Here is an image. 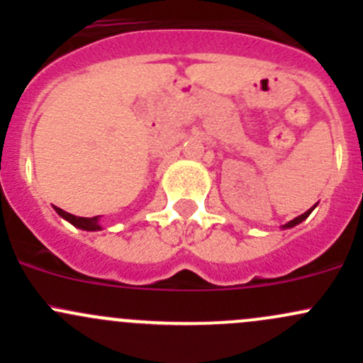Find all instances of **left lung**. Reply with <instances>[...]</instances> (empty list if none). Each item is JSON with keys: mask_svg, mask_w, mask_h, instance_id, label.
I'll list each match as a JSON object with an SVG mask.
<instances>
[{"mask_svg": "<svg viewBox=\"0 0 363 363\" xmlns=\"http://www.w3.org/2000/svg\"><path fill=\"white\" fill-rule=\"evenodd\" d=\"M316 205H318V203H314V205H313V207H311V208H309V211H306V212H303V214L296 216V218H295V219H291V221H288V223H286V225H283V230H286V228H294V226H296V225H300V223H302V221H303V219H307V218H309V214H311V212H313V211H314V208H316Z\"/></svg>", "mask_w": 363, "mask_h": 363, "instance_id": "left-lung-1", "label": "left lung"}]
</instances>
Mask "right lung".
<instances>
[{"label": "right lung", "instance_id": "1", "mask_svg": "<svg viewBox=\"0 0 363 363\" xmlns=\"http://www.w3.org/2000/svg\"><path fill=\"white\" fill-rule=\"evenodd\" d=\"M54 211H56L61 218L67 219L68 223H72L75 228L86 230V232H98V230H101L100 216H94V218H79V216L69 214V212L63 211V208H60V207H54Z\"/></svg>", "mask_w": 363, "mask_h": 363}]
</instances>
